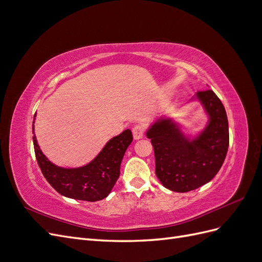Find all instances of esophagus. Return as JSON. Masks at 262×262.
Listing matches in <instances>:
<instances>
[{
    "label": "esophagus",
    "instance_id": "34e87169",
    "mask_svg": "<svg viewBox=\"0 0 262 262\" xmlns=\"http://www.w3.org/2000/svg\"><path fill=\"white\" fill-rule=\"evenodd\" d=\"M132 133H133L134 140L142 139V138H143V136H144V133H145V126L143 124H137L132 129Z\"/></svg>",
    "mask_w": 262,
    "mask_h": 262
}]
</instances>
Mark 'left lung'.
<instances>
[{
    "label": "left lung",
    "instance_id": "8db88e82",
    "mask_svg": "<svg viewBox=\"0 0 262 262\" xmlns=\"http://www.w3.org/2000/svg\"><path fill=\"white\" fill-rule=\"evenodd\" d=\"M210 122L199 138L189 141L167 119L147 131L154 147L155 172L164 187L176 192L198 189L215 177L224 163L229 144L225 108L211 90L199 91Z\"/></svg>",
    "mask_w": 262,
    "mask_h": 262
}]
</instances>
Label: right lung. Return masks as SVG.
Returning <instances> with one entry per match:
<instances>
[{
	"mask_svg": "<svg viewBox=\"0 0 262 262\" xmlns=\"http://www.w3.org/2000/svg\"><path fill=\"white\" fill-rule=\"evenodd\" d=\"M132 140L131 130H125L110 140L89 165L67 169L58 167L48 161L39 148L36 137L33 138L37 163L53 189L71 199L90 202L102 200L112 191L120 176L121 161Z\"/></svg>",
	"mask_w": 262,
	"mask_h": 262,
	"instance_id": "right-lung-1",
	"label": "right lung"
}]
</instances>
